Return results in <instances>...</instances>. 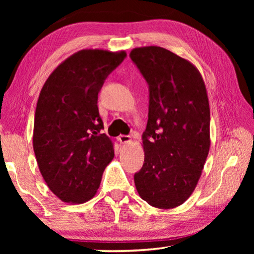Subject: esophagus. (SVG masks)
<instances>
[{
	"mask_svg": "<svg viewBox=\"0 0 254 254\" xmlns=\"http://www.w3.org/2000/svg\"><path fill=\"white\" fill-rule=\"evenodd\" d=\"M119 141L121 143H131V136L130 135H120L119 136Z\"/></svg>",
	"mask_w": 254,
	"mask_h": 254,
	"instance_id": "obj_1",
	"label": "esophagus"
}]
</instances>
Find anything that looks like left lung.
<instances>
[{"mask_svg": "<svg viewBox=\"0 0 254 254\" xmlns=\"http://www.w3.org/2000/svg\"><path fill=\"white\" fill-rule=\"evenodd\" d=\"M130 57L150 92L144 163L134 175L136 190L153 207L175 208L195 190L208 156L207 91L199 70L165 48L140 47Z\"/></svg>", "mask_w": 254, "mask_h": 254, "instance_id": "8db88e82", "label": "left lung"}]
</instances>
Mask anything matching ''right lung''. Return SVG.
<instances>
[{
	"instance_id": "add662e5",
	"label": "right lung",
	"mask_w": 254,
	"mask_h": 254,
	"mask_svg": "<svg viewBox=\"0 0 254 254\" xmlns=\"http://www.w3.org/2000/svg\"><path fill=\"white\" fill-rule=\"evenodd\" d=\"M127 57L124 50L83 49L58 65L41 88L33 150L47 186L60 200L83 204L96 195L113 140L102 133L98 92Z\"/></svg>"
}]
</instances>
